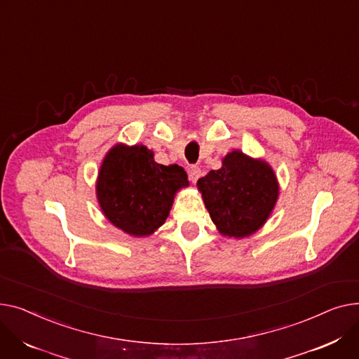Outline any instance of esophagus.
<instances>
[{
  "mask_svg": "<svg viewBox=\"0 0 359 359\" xmlns=\"http://www.w3.org/2000/svg\"><path fill=\"white\" fill-rule=\"evenodd\" d=\"M188 175H189V180H191L193 182H197V181H198V178L201 177V170H200V168H198L197 165L189 166Z\"/></svg>",
  "mask_w": 359,
  "mask_h": 359,
  "instance_id": "esophagus-1",
  "label": "esophagus"
}]
</instances>
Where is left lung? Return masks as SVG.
Instances as JSON below:
<instances>
[{"mask_svg":"<svg viewBox=\"0 0 359 359\" xmlns=\"http://www.w3.org/2000/svg\"><path fill=\"white\" fill-rule=\"evenodd\" d=\"M198 189L210 217L223 235L245 238L268 219L278 197V184L271 168L233 151L223 166L200 178Z\"/></svg>","mask_w":359,"mask_h":359,"instance_id":"8db88e82","label":"left lung"}]
</instances>
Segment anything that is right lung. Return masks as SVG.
I'll list each match as a JSON object with an SVG mask.
<instances>
[{
  "mask_svg": "<svg viewBox=\"0 0 359 359\" xmlns=\"http://www.w3.org/2000/svg\"><path fill=\"white\" fill-rule=\"evenodd\" d=\"M178 165L154 161V152L139 146H114L105 156L97 181L102 213L133 236H146L163 224L177 189L187 187Z\"/></svg>",
  "mask_w": 359,
  "mask_h": 359,
  "instance_id": "right-lung-1",
  "label": "right lung"
}]
</instances>
